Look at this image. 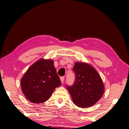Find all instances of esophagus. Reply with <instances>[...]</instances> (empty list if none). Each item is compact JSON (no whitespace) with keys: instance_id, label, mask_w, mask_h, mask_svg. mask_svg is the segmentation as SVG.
<instances>
[{"instance_id":"esophagus-1","label":"esophagus","mask_w":129,"mask_h":129,"mask_svg":"<svg viewBox=\"0 0 129 129\" xmlns=\"http://www.w3.org/2000/svg\"><path fill=\"white\" fill-rule=\"evenodd\" d=\"M64 77H60V80H61V82L62 84H64Z\"/></svg>"}]
</instances>
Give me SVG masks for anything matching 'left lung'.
I'll return each instance as SVG.
<instances>
[{
	"label": "left lung",
	"instance_id": "obj_1",
	"mask_svg": "<svg viewBox=\"0 0 129 129\" xmlns=\"http://www.w3.org/2000/svg\"><path fill=\"white\" fill-rule=\"evenodd\" d=\"M75 80L72 86L66 85L73 103L80 108H89L101 99L104 86L93 67L85 63L76 62L73 68Z\"/></svg>",
	"mask_w": 129,
	"mask_h": 129
}]
</instances>
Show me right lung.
Wrapping results in <instances>:
<instances>
[{
  "instance_id": "1",
  "label": "right lung",
  "mask_w": 129,
  "mask_h": 129,
  "mask_svg": "<svg viewBox=\"0 0 129 129\" xmlns=\"http://www.w3.org/2000/svg\"><path fill=\"white\" fill-rule=\"evenodd\" d=\"M61 81L51 60L41 59L31 65L21 80V87L25 98L32 103L47 101Z\"/></svg>"
}]
</instances>
